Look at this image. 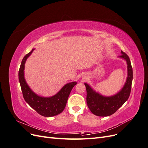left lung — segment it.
I'll return each mask as SVG.
<instances>
[{
  "instance_id": "obj_1",
  "label": "left lung",
  "mask_w": 148,
  "mask_h": 148,
  "mask_svg": "<svg viewBox=\"0 0 148 148\" xmlns=\"http://www.w3.org/2000/svg\"><path fill=\"white\" fill-rule=\"evenodd\" d=\"M121 53L119 57L125 60L127 64V78L120 91L113 96H105L94 90L88 84L84 83L87 92V105L95 115L107 117L112 115L128 100L130 95L133 80L132 66L129 57L123 51H121Z\"/></svg>"
}]
</instances>
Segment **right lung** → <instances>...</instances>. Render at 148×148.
Segmentation results:
<instances>
[{
  "label": "right lung",
  "instance_id": "obj_1",
  "mask_svg": "<svg viewBox=\"0 0 148 148\" xmlns=\"http://www.w3.org/2000/svg\"><path fill=\"white\" fill-rule=\"evenodd\" d=\"M34 49L26 54L22 60L18 72V79L24 99L37 112L44 117H53L62 112L70 93L77 82H73L65 84L60 90L51 97L38 96L31 90L25 78V64Z\"/></svg>",
  "mask_w": 148,
  "mask_h": 148
}]
</instances>
